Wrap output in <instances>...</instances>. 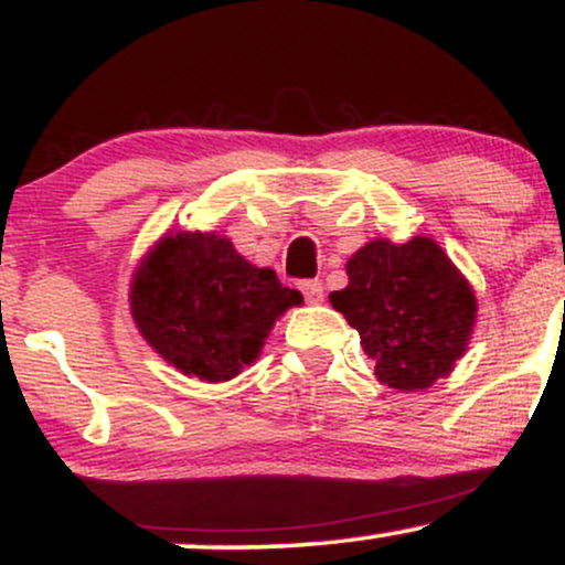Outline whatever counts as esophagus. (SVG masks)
Masks as SVG:
<instances>
[{
  "instance_id": "obj_1",
  "label": "esophagus",
  "mask_w": 565,
  "mask_h": 565,
  "mask_svg": "<svg viewBox=\"0 0 565 565\" xmlns=\"http://www.w3.org/2000/svg\"><path fill=\"white\" fill-rule=\"evenodd\" d=\"M300 289L305 295V302H310V305L323 302V287H321V281H316V278H310V281H302Z\"/></svg>"
}]
</instances>
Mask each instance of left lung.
<instances>
[{
	"instance_id": "8db88e82",
	"label": "left lung",
	"mask_w": 565,
	"mask_h": 565,
	"mask_svg": "<svg viewBox=\"0 0 565 565\" xmlns=\"http://www.w3.org/2000/svg\"><path fill=\"white\" fill-rule=\"evenodd\" d=\"M361 334L374 374L395 391H425L462 359L476 295L433 238H374L348 260V287L329 295Z\"/></svg>"
}]
</instances>
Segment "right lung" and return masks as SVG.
I'll return each mask as SVG.
<instances>
[{
	"label": "right lung",
	"instance_id": "1",
	"mask_svg": "<svg viewBox=\"0 0 565 565\" xmlns=\"http://www.w3.org/2000/svg\"><path fill=\"white\" fill-rule=\"evenodd\" d=\"M270 268L246 263L217 233H167L129 287L140 334L174 369L206 382L236 377L260 355L278 316L300 305Z\"/></svg>",
	"mask_w": 565,
	"mask_h": 565
}]
</instances>
